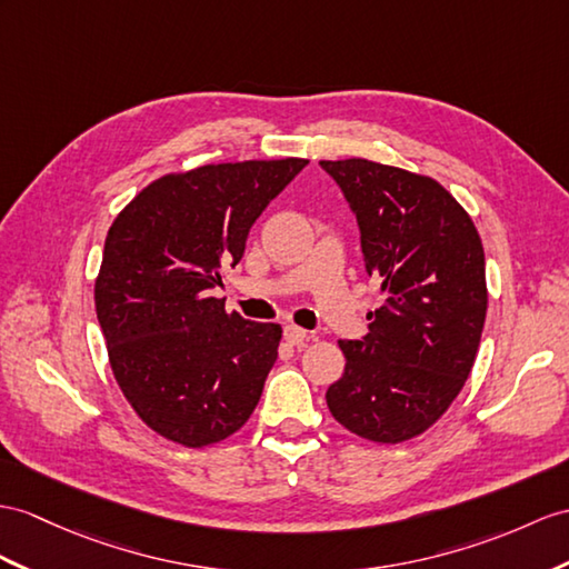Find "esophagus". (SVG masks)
Wrapping results in <instances>:
<instances>
[{"instance_id":"34e87169","label":"esophagus","mask_w":569,"mask_h":569,"mask_svg":"<svg viewBox=\"0 0 569 569\" xmlns=\"http://www.w3.org/2000/svg\"><path fill=\"white\" fill-rule=\"evenodd\" d=\"M307 338H309V332L303 330V328H299V326H292V323L284 326V340H287L289 345H301V342L307 340Z\"/></svg>"}]
</instances>
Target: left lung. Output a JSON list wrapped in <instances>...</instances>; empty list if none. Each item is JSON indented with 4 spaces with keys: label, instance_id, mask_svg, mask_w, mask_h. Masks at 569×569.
<instances>
[{
    "label": "left lung",
    "instance_id": "left-lung-1",
    "mask_svg": "<svg viewBox=\"0 0 569 569\" xmlns=\"http://www.w3.org/2000/svg\"><path fill=\"white\" fill-rule=\"evenodd\" d=\"M359 227L365 270L386 301L326 403L345 429L398 445L432 427L473 369L488 311L485 253L463 207L437 180L367 159L321 161Z\"/></svg>",
    "mask_w": 569,
    "mask_h": 569
}]
</instances>
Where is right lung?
<instances>
[{
	"instance_id": "right-lung-1",
	"label": "right lung",
	"mask_w": 569,
	"mask_h": 569,
	"mask_svg": "<svg viewBox=\"0 0 569 569\" xmlns=\"http://www.w3.org/2000/svg\"><path fill=\"white\" fill-rule=\"evenodd\" d=\"M309 161L210 163L149 183L116 217L96 316L122 396L183 447L227 439L251 418L282 328L224 311L221 270Z\"/></svg>"
}]
</instances>
